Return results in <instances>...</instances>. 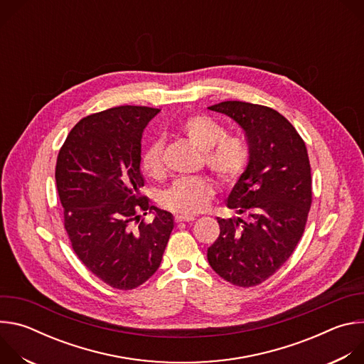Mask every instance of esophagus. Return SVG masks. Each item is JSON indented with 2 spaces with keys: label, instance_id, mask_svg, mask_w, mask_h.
Instances as JSON below:
<instances>
[{
  "label": "esophagus",
  "instance_id": "1",
  "mask_svg": "<svg viewBox=\"0 0 364 364\" xmlns=\"http://www.w3.org/2000/svg\"><path fill=\"white\" fill-rule=\"evenodd\" d=\"M174 220H176L177 223H180V222H194V220H196V218H194V216H183V215H177Z\"/></svg>",
  "mask_w": 364,
  "mask_h": 364
}]
</instances>
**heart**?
<instances>
[{"label":"heart","mask_w":364,"mask_h":364,"mask_svg":"<svg viewBox=\"0 0 364 364\" xmlns=\"http://www.w3.org/2000/svg\"><path fill=\"white\" fill-rule=\"evenodd\" d=\"M178 129L204 154V161L225 184H235L247 168L249 149L236 136H226L223 127L205 115H190L180 121ZM141 167L148 177L163 176V141H152L142 154ZM215 186L207 177L180 178L166 190L161 203L167 209L197 215L209 205Z\"/></svg>","instance_id":"heart-1"}]
</instances>
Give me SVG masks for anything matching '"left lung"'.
Masks as SVG:
<instances>
[{"label":"left lung","mask_w":364,"mask_h":364,"mask_svg":"<svg viewBox=\"0 0 364 364\" xmlns=\"http://www.w3.org/2000/svg\"><path fill=\"white\" fill-rule=\"evenodd\" d=\"M209 109L243 129L249 164L226 200L237 216L218 218L220 235L207 261L228 282L255 287L288 261L304 233L313 198L306 146L272 108L228 100Z\"/></svg>","instance_id":"8db88e82"}]
</instances>
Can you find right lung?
<instances>
[{"instance_id":"obj_1","label":"right lung","mask_w":364,"mask_h":364,"mask_svg":"<svg viewBox=\"0 0 364 364\" xmlns=\"http://www.w3.org/2000/svg\"><path fill=\"white\" fill-rule=\"evenodd\" d=\"M159 112L125 105L89 115L58 155L56 184L72 247L93 275L117 289H134L155 274L174 228L173 215L148 205L139 193L141 138ZM148 208L154 220L132 230L136 212Z\"/></svg>"}]
</instances>
